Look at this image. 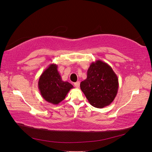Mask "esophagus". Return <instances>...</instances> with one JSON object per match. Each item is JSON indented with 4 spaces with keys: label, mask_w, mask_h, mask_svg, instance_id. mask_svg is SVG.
<instances>
[{
    "label": "esophagus",
    "mask_w": 152,
    "mask_h": 152,
    "mask_svg": "<svg viewBox=\"0 0 152 152\" xmlns=\"http://www.w3.org/2000/svg\"><path fill=\"white\" fill-rule=\"evenodd\" d=\"M74 86H75L76 88H78L80 87V82H76L75 83H74Z\"/></svg>",
    "instance_id": "1"
}]
</instances>
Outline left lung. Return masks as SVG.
Listing matches in <instances>:
<instances>
[{"instance_id":"8db88e82","label":"left lung","mask_w":152,"mask_h":152,"mask_svg":"<svg viewBox=\"0 0 152 152\" xmlns=\"http://www.w3.org/2000/svg\"><path fill=\"white\" fill-rule=\"evenodd\" d=\"M118 78L112 67L98 60L90 65L87 78L81 82L80 88L92 106L102 108L111 104L117 95Z\"/></svg>"}]
</instances>
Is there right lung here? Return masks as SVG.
Segmentation results:
<instances>
[{
    "label": "right lung",
    "instance_id": "right-lung-1",
    "mask_svg": "<svg viewBox=\"0 0 152 152\" xmlns=\"http://www.w3.org/2000/svg\"><path fill=\"white\" fill-rule=\"evenodd\" d=\"M57 68V64H50L41 74L38 82L41 96L54 105L64 100L69 91L74 88L70 83L62 80Z\"/></svg>",
    "mask_w": 152,
    "mask_h": 152
}]
</instances>
